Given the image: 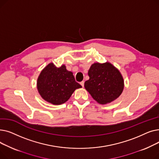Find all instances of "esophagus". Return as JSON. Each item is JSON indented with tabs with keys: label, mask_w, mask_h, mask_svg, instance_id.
I'll return each instance as SVG.
<instances>
[{
	"label": "esophagus",
	"mask_w": 159,
	"mask_h": 159,
	"mask_svg": "<svg viewBox=\"0 0 159 159\" xmlns=\"http://www.w3.org/2000/svg\"><path fill=\"white\" fill-rule=\"evenodd\" d=\"M80 85L82 86V87H84V81H82L80 83Z\"/></svg>",
	"instance_id": "34e87169"
}]
</instances>
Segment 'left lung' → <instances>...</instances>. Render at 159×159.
<instances>
[{
	"label": "left lung",
	"mask_w": 159,
	"mask_h": 159,
	"mask_svg": "<svg viewBox=\"0 0 159 159\" xmlns=\"http://www.w3.org/2000/svg\"><path fill=\"white\" fill-rule=\"evenodd\" d=\"M88 75L89 79L85 82L84 87L98 103H110L121 95L124 79L119 70L111 63L93 64Z\"/></svg>",
	"instance_id": "1"
}]
</instances>
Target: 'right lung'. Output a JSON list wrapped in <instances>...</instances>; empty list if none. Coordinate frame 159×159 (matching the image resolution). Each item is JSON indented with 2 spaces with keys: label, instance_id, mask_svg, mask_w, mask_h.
<instances>
[{
  "label": "right lung",
  "instance_id": "right-lung-1",
  "mask_svg": "<svg viewBox=\"0 0 159 159\" xmlns=\"http://www.w3.org/2000/svg\"><path fill=\"white\" fill-rule=\"evenodd\" d=\"M37 86L42 98L54 105L66 102L75 89L82 88L65 65L57 68L53 63H49L42 70Z\"/></svg>",
  "mask_w": 159,
  "mask_h": 159
}]
</instances>
